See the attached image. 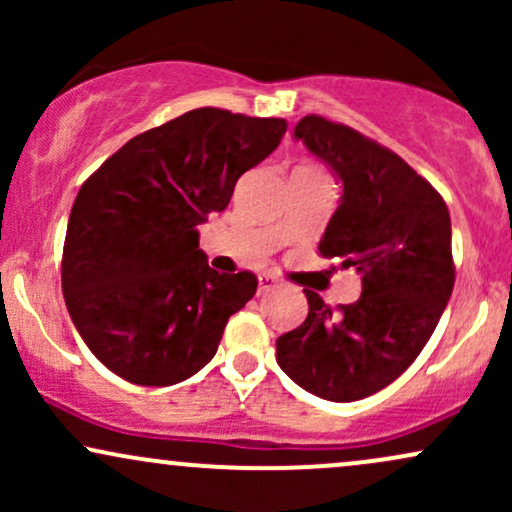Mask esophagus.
Returning <instances> with one entry per match:
<instances>
[{
	"mask_svg": "<svg viewBox=\"0 0 512 512\" xmlns=\"http://www.w3.org/2000/svg\"><path fill=\"white\" fill-rule=\"evenodd\" d=\"M279 286V279L274 274H262L260 281H257V293H267Z\"/></svg>",
	"mask_w": 512,
	"mask_h": 512,
	"instance_id": "1",
	"label": "esophagus"
}]
</instances>
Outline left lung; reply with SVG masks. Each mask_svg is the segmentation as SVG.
Instances as JSON below:
<instances>
[{"mask_svg": "<svg viewBox=\"0 0 512 512\" xmlns=\"http://www.w3.org/2000/svg\"><path fill=\"white\" fill-rule=\"evenodd\" d=\"M293 137L342 182L317 250L354 267L363 291L332 310L305 289L308 317L276 339V363L317 397L356 402L397 380L436 330L455 286L450 211L404 158L356 129L305 115Z\"/></svg>", "mask_w": 512, "mask_h": 512, "instance_id": "1", "label": "left lung"}]
</instances>
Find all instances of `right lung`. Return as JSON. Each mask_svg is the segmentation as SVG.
<instances>
[{
  "label": "right lung",
  "mask_w": 512,
  "mask_h": 512,
  "mask_svg": "<svg viewBox=\"0 0 512 512\" xmlns=\"http://www.w3.org/2000/svg\"><path fill=\"white\" fill-rule=\"evenodd\" d=\"M286 132L281 117L197 108L137 134L81 185L62 252V291L91 354L134 385L202 370L252 272L219 274L197 226L231 202L245 170Z\"/></svg>",
  "instance_id": "1"
}]
</instances>
